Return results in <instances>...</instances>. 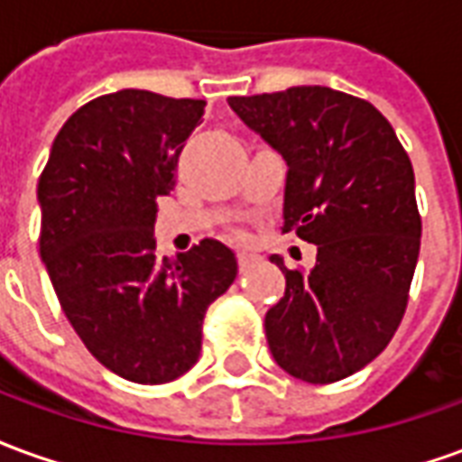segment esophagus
<instances>
[{
  "label": "esophagus",
  "mask_w": 462,
  "mask_h": 462,
  "mask_svg": "<svg viewBox=\"0 0 462 462\" xmlns=\"http://www.w3.org/2000/svg\"><path fill=\"white\" fill-rule=\"evenodd\" d=\"M237 260H240V267H245L252 260V254L250 252H237Z\"/></svg>",
  "instance_id": "esophagus-1"
}]
</instances>
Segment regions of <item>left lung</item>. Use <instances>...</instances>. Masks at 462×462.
Wrapping results in <instances>:
<instances>
[{"instance_id": "obj_1", "label": "left lung", "mask_w": 462, "mask_h": 462, "mask_svg": "<svg viewBox=\"0 0 462 462\" xmlns=\"http://www.w3.org/2000/svg\"><path fill=\"white\" fill-rule=\"evenodd\" d=\"M287 162L284 227L317 245L311 272L270 260L287 290L264 317L274 361L307 383L356 374L388 346L420 250L416 178L378 108L327 86L230 96Z\"/></svg>"}]
</instances>
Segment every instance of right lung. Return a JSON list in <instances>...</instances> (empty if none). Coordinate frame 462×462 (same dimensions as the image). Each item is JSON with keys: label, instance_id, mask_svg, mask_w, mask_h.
<instances>
[{"label": "right lung", "instance_id": "add662e5", "mask_svg": "<svg viewBox=\"0 0 462 462\" xmlns=\"http://www.w3.org/2000/svg\"><path fill=\"white\" fill-rule=\"evenodd\" d=\"M205 101L123 88L81 106L54 138L36 198L39 252L66 319L108 371L168 383L200 356L205 311L237 260L202 240L175 260L155 252L158 198L171 195Z\"/></svg>", "mask_w": 462, "mask_h": 462}]
</instances>
